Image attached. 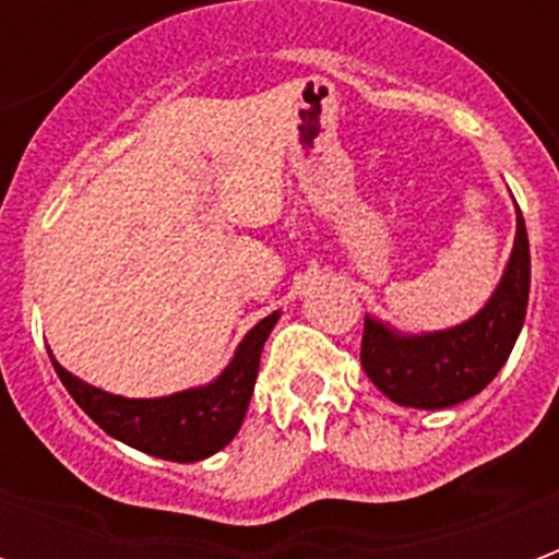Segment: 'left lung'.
<instances>
[{
  "mask_svg": "<svg viewBox=\"0 0 559 559\" xmlns=\"http://www.w3.org/2000/svg\"><path fill=\"white\" fill-rule=\"evenodd\" d=\"M530 299V242L518 209V236L500 287L479 314L445 332L401 338L383 323L365 320L362 359L383 395L401 407L443 411L473 399L491 383L515 347Z\"/></svg>",
  "mask_w": 559,
  "mask_h": 559,
  "instance_id": "8db88e82",
  "label": "left lung"
}]
</instances>
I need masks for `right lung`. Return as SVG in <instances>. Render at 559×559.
I'll return each mask as SVG.
<instances>
[{
	"instance_id": "1",
	"label": "right lung",
	"mask_w": 559,
	"mask_h": 559,
	"mask_svg": "<svg viewBox=\"0 0 559 559\" xmlns=\"http://www.w3.org/2000/svg\"><path fill=\"white\" fill-rule=\"evenodd\" d=\"M278 314L263 317L224 368V374L203 389H188L170 399H119L110 392L83 383L71 377L53 359V368L62 386L71 392L92 421H98L104 431L134 445L146 455L164 461H200L215 455L218 449L230 443L248 411V401L254 392L260 353L266 344L269 332L275 326Z\"/></svg>"
}]
</instances>
